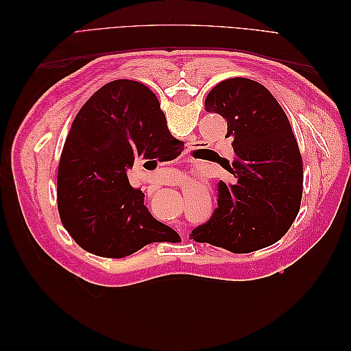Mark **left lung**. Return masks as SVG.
Segmentation results:
<instances>
[{"label": "left lung", "instance_id": "obj_1", "mask_svg": "<svg viewBox=\"0 0 351 351\" xmlns=\"http://www.w3.org/2000/svg\"><path fill=\"white\" fill-rule=\"evenodd\" d=\"M208 112L227 120L234 158L231 183H218L217 208L190 237L234 253L278 241L295 219L303 193V164L289 119L261 83L234 77L218 83L205 101Z\"/></svg>", "mask_w": 351, "mask_h": 351}]
</instances>
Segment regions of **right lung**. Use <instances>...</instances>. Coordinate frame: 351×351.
<instances>
[{
  "label": "right lung",
  "instance_id": "1",
  "mask_svg": "<svg viewBox=\"0 0 351 351\" xmlns=\"http://www.w3.org/2000/svg\"><path fill=\"white\" fill-rule=\"evenodd\" d=\"M183 146L145 84L121 79L95 92L71 124L58 165V212L74 241L114 259L154 241H177V232L151 215L127 173L136 162L171 161Z\"/></svg>",
  "mask_w": 351,
  "mask_h": 351
}]
</instances>
